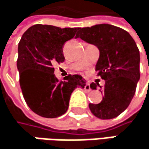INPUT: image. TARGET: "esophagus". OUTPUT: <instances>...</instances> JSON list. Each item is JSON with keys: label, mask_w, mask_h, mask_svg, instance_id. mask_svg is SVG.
<instances>
[{"label": "esophagus", "mask_w": 149, "mask_h": 149, "mask_svg": "<svg viewBox=\"0 0 149 149\" xmlns=\"http://www.w3.org/2000/svg\"><path fill=\"white\" fill-rule=\"evenodd\" d=\"M86 91H87V92H89V91H91V87H90V84L89 83H86V86H85V88H84Z\"/></svg>", "instance_id": "34e87169"}]
</instances>
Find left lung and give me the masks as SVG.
Instances as JSON below:
<instances>
[{
  "label": "left lung",
  "instance_id": "8db88e82",
  "mask_svg": "<svg viewBox=\"0 0 149 149\" xmlns=\"http://www.w3.org/2000/svg\"><path fill=\"white\" fill-rule=\"evenodd\" d=\"M93 45L100 50L95 67L105 84L100 104H89L92 113L100 119H111L124 111L130 104L140 80V52L128 31L109 24L79 28L75 38ZM98 86H100L97 83ZM97 85L90 84L92 89Z\"/></svg>",
  "mask_w": 149,
  "mask_h": 149
}]
</instances>
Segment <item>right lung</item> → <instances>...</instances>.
Instances as JSON below:
<instances>
[{
    "label": "right lung",
    "mask_w": 149,
    "mask_h": 149,
    "mask_svg": "<svg viewBox=\"0 0 149 149\" xmlns=\"http://www.w3.org/2000/svg\"><path fill=\"white\" fill-rule=\"evenodd\" d=\"M78 30L38 24L29 28L19 43L17 68L20 88L30 109L41 117L54 118L63 115L73 91L86 86L79 74H69L59 81L52 66L64 62L63 46Z\"/></svg>",
    "instance_id": "1"
}]
</instances>
